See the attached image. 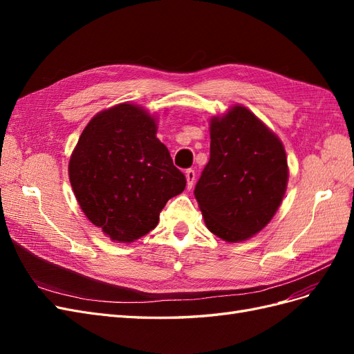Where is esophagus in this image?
<instances>
[{
  "instance_id": "esophagus-1",
  "label": "esophagus",
  "mask_w": 354,
  "mask_h": 354,
  "mask_svg": "<svg viewBox=\"0 0 354 354\" xmlns=\"http://www.w3.org/2000/svg\"><path fill=\"white\" fill-rule=\"evenodd\" d=\"M186 180H187V189L190 190L192 187H194V185H195V178H196V174H195V169H192V168H189V169H186Z\"/></svg>"
}]
</instances>
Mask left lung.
Masks as SVG:
<instances>
[{"label":"left lung","mask_w":354,"mask_h":354,"mask_svg":"<svg viewBox=\"0 0 354 354\" xmlns=\"http://www.w3.org/2000/svg\"><path fill=\"white\" fill-rule=\"evenodd\" d=\"M209 160L195 198L209 232L241 242L267 226L288 185L282 142L245 106L236 104L209 124Z\"/></svg>","instance_id":"left-lung-1"}]
</instances>
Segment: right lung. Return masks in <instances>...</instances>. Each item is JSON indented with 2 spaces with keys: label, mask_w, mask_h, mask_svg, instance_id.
Masks as SVG:
<instances>
[{
  "label": "right lung",
  "mask_w": 354,
  "mask_h": 354,
  "mask_svg": "<svg viewBox=\"0 0 354 354\" xmlns=\"http://www.w3.org/2000/svg\"><path fill=\"white\" fill-rule=\"evenodd\" d=\"M156 121L136 104L102 111L84 128L69 160V180L87 218L116 242L153 230L168 199L186 187Z\"/></svg>",
  "instance_id": "add662e5"
}]
</instances>
